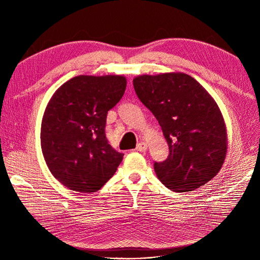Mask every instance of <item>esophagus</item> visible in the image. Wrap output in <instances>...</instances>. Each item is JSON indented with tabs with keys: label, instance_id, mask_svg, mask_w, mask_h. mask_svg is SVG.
Wrapping results in <instances>:
<instances>
[{
	"label": "esophagus",
	"instance_id": "1",
	"mask_svg": "<svg viewBox=\"0 0 260 260\" xmlns=\"http://www.w3.org/2000/svg\"><path fill=\"white\" fill-rule=\"evenodd\" d=\"M147 149V144L145 142H140L137 145V151L138 152H145Z\"/></svg>",
	"mask_w": 260,
	"mask_h": 260
}]
</instances>
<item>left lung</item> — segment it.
<instances>
[{
  "label": "left lung",
  "instance_id": "left-lung-1",
  "mask_svg": "<svg viewBox=\"0 0 260 260\" xmlns=\"http://www.w3.org/2000/svg\"><path fill=\"white\" fill-rule=\"evenodd\" d=\"M133 86L169 145L167 159L154 162L161 183L178 193L206 184L221 169L226 153L225 125L214 99L181 73L139 76Z\"/></svg>",
  "mask_w": 260,
  "mask_h": 260
}]
</instances>
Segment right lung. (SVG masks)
Listing matches in <instances>:
<instances>
[{"label":"right lung","mask_w":260,"mask_h":260,"mask_svg":"<svg viewBox=\"0 0 260 260\" xmlns=\"http://www.w3.org/2000/svg\"><path fill=\"white\" fill-rule=\"evenodd\" d=\"M122 76H78L54 93L42 118L46 165L73 191L96 192L111 179L123 154L108 143L106 117L122 98Z\"/></svg>","instance_id":"1"}]
</instances>
